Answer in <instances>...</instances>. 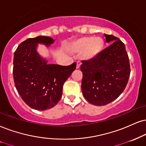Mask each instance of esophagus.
I'll list each match as a JSON object with an SVG mask.
<instances>
[{"instance_id": "1", "label": "esophagus", "mask_w": 146, "mask_h": 146, "mask_svg": "<svg viewBox=\"0 0 146 146\" xmlns=\"http://www.w3.org/2000/svg\"><path fill=\"white\" fill-rule=\"evenodd\" d=\"M81 64H82L81 62H77V63H76V68H77V69H78V68H80V65H81Z\"/></svg>"}]
</instances>
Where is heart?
<instances>
[{
    "label": "heart",
    "mask_w": 146,
    "mask_h": 146,
    "mask_svg": "<svg viewBox=\"0 0 146 146\" xmlns=\"http://www.w3.org/2000/svg\"><path fill=\"white\" fill-rule=\"evenodd\" d=\"M104 42L100 38H82L75 41L72 45V49L74 52H80L86 49L84 52L86 59H92L96 57L102 51Z\"/></svg>",
    "instance_id": "heart-1"
}]
</instances>
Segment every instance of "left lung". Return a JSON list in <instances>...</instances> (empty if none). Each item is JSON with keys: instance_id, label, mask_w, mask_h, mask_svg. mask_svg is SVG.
<instances>
[{"instance_id": "1", "label": "left lung", "mask_w": 146, "mask_h": 146, "mask_svg": "<svg viewBox=\"0 0 146 146\" xmlns=\"http://www.w3.org/2000/svg\"><path fill=\"white\" fill-rule=\"evenodd\" d=\"M112 43L94 58L82 61L81 89L90 104L105 106L119 97L128 83L131 68L125 44L118 37L106 35Z\"/></svg>"}]
</instances>
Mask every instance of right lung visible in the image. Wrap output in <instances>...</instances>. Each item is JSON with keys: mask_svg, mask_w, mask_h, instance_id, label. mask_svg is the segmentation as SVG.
Wrapping results in <instances>:
<instances>
[{"mask_svg": "<svg viewBox=\"0 0 146 146\" xmlns=\"http://www.w3.org/2000/svg\"><path fill=\"white\" fill-rule=\"evenodd\" d=\"M51 37L39 36L28 38L14 53V83L18 93L28 106L37 110L51 108L62 96L63 85L76 67V63L68 66L48 64L37 53L38 43L46 46L53 43Z\"/></svg>", "mask_w": 146, "mask_h": 146, "instance_id": "add662e5", "label": "right lung"}]
</instances>
